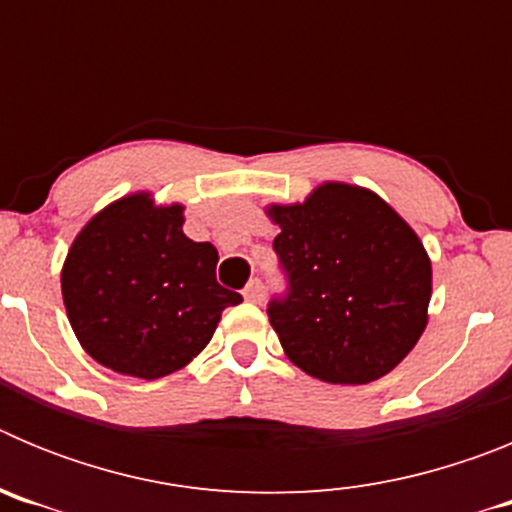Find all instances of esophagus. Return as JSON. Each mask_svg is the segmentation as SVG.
Listing matches in <instances>:
<instances>
[{"label": "esophagus", "instance_id": "1", "mask_svg": "<svg viewBox=\"0 0 512 512\" xmlns=\"http://www.w3.org/2000/svg\"><path fill=\"white\" fill-rule=\"evenodd\" d=\"M243 297H246L248 302L264 300V282H261V279H251V282L246 284V289H243Z\"/></svg>", "mask_w": 512, "mask_h": 512}]
</instances>
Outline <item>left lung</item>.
I'll return each instance as SVG.
<instances>
[{
  "label": "left lung",
  "instance_id": "1",
  "mask_svg": "<svg viewBox=\"0 0 512 512\" xmlns=\"http://www.w3.org/2000/svg\"><path fill=\"white\" fill-rule=\"evenodd\" d=\"M269 215L287 292L266 312L284 354L330 384L392 372L428 323L431 261L413 228L374 192L338 182Z\"/></svg>",
  "mask_w": 512,
  "mask_h": 512
}]
</instances>
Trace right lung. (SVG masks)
Wrapping results in <instances>:
<instances>
[{"label":"right lung","instance_id":"1","mask_svg":"<svg viewBox=\"0 0 512 512\" xmlns=\"http://www.w3.org/2000/svg\"><path fill=\"white\" fill-rule=\"evenodd\" d=\"M184 207L130 194L76 235L61 271L63 305L94 361L138 379L187 366L238 292L215 279L212 243L189 241Z\"/></svg>","mask_w":512,"mask_h":512}]
</instances>
